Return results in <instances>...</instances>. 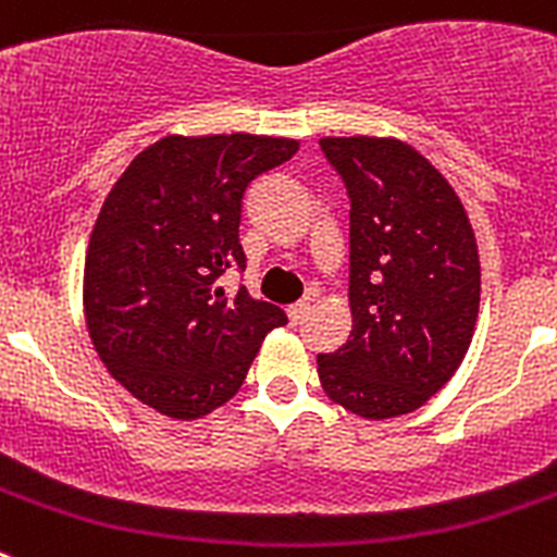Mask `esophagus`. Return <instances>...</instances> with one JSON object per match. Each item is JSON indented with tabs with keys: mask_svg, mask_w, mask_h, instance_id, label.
I'll use <instances>...</instances> for the list:
<instances>
[{
	"mask_svg": "<svg viewBox=\"0 0 557 557\" xmlns=\"http://www.w3.org/2000/svg\"><path fill=\"white\" fill-rule=\"evenodd\" d=\"M307 314H309V304L307 301H298V304H293V307L287 309V318L293 323H301Z\"/></svg>",
	"mask_w": 557,
	"mask_h": 557,
	"instance_id": "1",
	"label": "esophagus"
}]
</instances>
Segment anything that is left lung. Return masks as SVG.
<instances>
[{
	"instance_id": "obj_1",
	"label": "left lung",
	"mask_w": 557,
	"mask_h": 557,
	"mask_svg": "<svg viewBox=\"0 0 557 557\" xmlns=\"http://www.w3.org/2000/svg\"><path fill=\"white\" fill-rule=\"evenodd\" d=\"M351 198V334L318 357L334 405L385 421L455 376L480 314V250L449 181L393 136H323Z\"/></svg>"
}]
</instances>
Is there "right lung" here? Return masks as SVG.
Here are the masks:
<instances>
[{
	"mask_svg": "<svg viewBox=\"0 0 557 557\" xmlns=\"http://www.w3.org/2000/svg\"><path fill=\"white\" fill-rule=\"evenodd\" d=\"M295 152L298 139L284 136L172 133L111 186L88 239L83 314L108 373L141 405L175 421L206 418L287 323L273 304L218 282L245 264V189Z\"/></svg>",
	"mask_w": 557,
	"mask_h": 557,
	"instance_id": "add662e5",
	"label": "right lung"
}]
</instances>
